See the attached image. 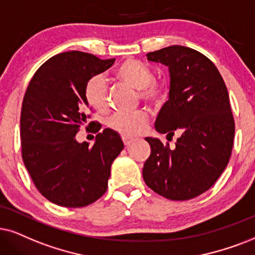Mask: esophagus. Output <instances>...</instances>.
<instances>
[{
    "label": "esophagus",
    "instance_id": "1",
    "mask_svg": "<svg viewBox=\"0 0 255 255\" xmlns=\"http://www.w3.org/2000/svg\"><path fill=\"white\" fill-rule=\"evenodd\" d=\"M122 141H124V143H125V146H129V144L133 142V138H129V137H127V136H122Z\"/></svg>",
    "mask_w": 255,
    "mask_h": 255
}]
</instances>
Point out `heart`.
Masks as SVG:
<instances>
[{"label":"heart","mask_w":255,"mask_h":255,"mask_svg":"<svg viewBox=\"0 0 255 255\" xmlns=\"http://www.w3.org/2000/svg\"><path fill=\"white\" fill-rule=\"evenodd\" d=\"M115 77L126 85L138 90L143 102L159 105L165 95V89L160 82L154 80L151 70L144 64L134 60L122 62L115 70ZM85 98L90 107L96 111H105L108 102L107 83L102 76H93L85 87ZM148 117L143 111L133 113H117L108 120V126L127 137L136 136L146 129Z\"/></svg>","instance_id":"obj_1"}]
</instances>
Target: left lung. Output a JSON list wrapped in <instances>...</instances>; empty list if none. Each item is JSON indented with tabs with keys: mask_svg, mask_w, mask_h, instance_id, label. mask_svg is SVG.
Wrapping results in <instances>:
<instances>
[{
	"mask_svg": "<svg viewBox=\"0 0 255 255\" xmlns=\"http://www.w3.org/2000/svg\"><path fill=\"white\" fill-rule=\"evenodd\" d=\"M168 67V101L155 121L157 133L179 135L175 148L146 137V185L169 200H189L208 191L230 160L234 120L224 80L211 60L192 48L170 46L147 54Z\"/></svg>",
	"mask_w": 255,
	"mask_h": 255,
	"instance_id": "8db88e82",
	"label": "left lung"
}]
</instances>
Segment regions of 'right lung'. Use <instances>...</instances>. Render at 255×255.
Instances as JSON below:
<instances>
[{"label": "right lung", "mask_w": 255, "mask_h": 255, "mask_svg": "<svg viewBox=\"0 0 255 255\" xmlns=\"http://www.w3.org/2000/svg\"><path fill=\"white\" fill-rule=\"evenodd\" d=\"M114 61L76 50L61 53L42 64L29 83L20 121L22 159L38 192L53 204L85 207L107 191L112 163L124 149L121 136L106 128L89 147L75 135L88 118L86 83Z\"/></svg>", "instance_id": "obj_1"}]
</instances>
